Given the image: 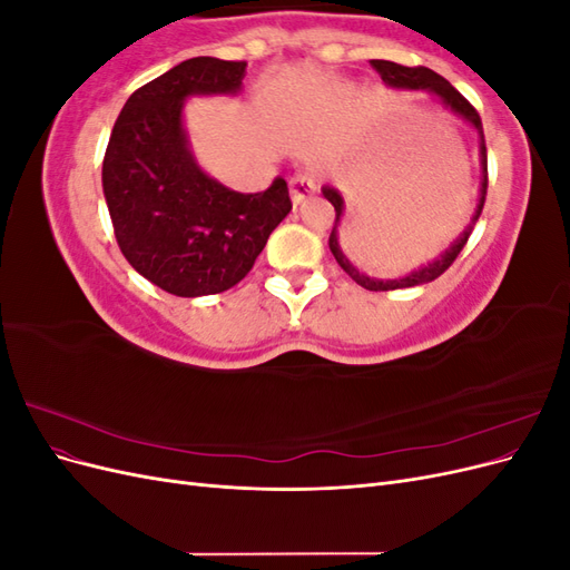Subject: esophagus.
Segmentation results:
<instances>
[{
	"mask_svg": "<svg viewBox=\"0 0 570 570\" xmlns=\"http://www.w3.org/2000/svg\"><path fill=\"white\" fill-rule=\"evenodd\" d=\"M316 193V178L308 170H299L289 178V197L295 204H304L308 197Z\"/></svg>",
	"mask_w": 570,
	"mask_h": 570,
	"instance_id": "obj_1",
	"label": "esophagus"
}]
</instances>
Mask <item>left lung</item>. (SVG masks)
Masks as SVG:
<instances>
[{
    "instance_id": "8db88e82",
    "label": "left lung",
    "mask_w": 570,
    "mask_h": 570,
    "mask_svg": "<svg viewBox=\"0 0 570 570\" xmlns=\"http://www.w3.org/2000/svg\"><path fill=\"white\" fill-rule=\"evenodd\" d=\"M371 66L375 68L377 73H381V78L392 85V88H400V90H428L438 95L446 107H450L454 114H459L461 118L469 120V124L480 132V161H482V187H480V202H478V209H475V216L471 218L469 228L463 230V235L456 239V243L446 249L442 256H438L433 264H428L419 271H413L409 275H404V278L400 281H373L368 278V275L358 273L352 264L350 258L342 254L340 245H337V226H340V216H342V197L337 189L333 187H323V197L331 202L335 206V226H333V233H331V252L333 256L337 258V264L344 268V273L350 275V278L354 283H358L361 287H366L371 292H390V289H404V287H413V285H423V283H430L440 278V275L450 268L456 256L461 254V249L465 247V243H469V237L475 228V223L482 214V206H485V195H488V147H485V132H482V120H480V114L475 111V107L471 105L469 99H465L454 85L450 80H444L442 76H438L435 71H430V68L425 66H402V63H394V61H383V59H373Z\"/></svg>"
}]
</instances>
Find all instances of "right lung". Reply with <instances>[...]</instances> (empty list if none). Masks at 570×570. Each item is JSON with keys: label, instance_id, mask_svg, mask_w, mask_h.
Returning <instances> with one entry per match:
<instances>
[{"label": "right lung", "instance_id": "1", "mask_svg": "<svg viewBox=\"0 0 570 570\" xmlns=\"http://www.w3.org/2000/svg\"><path fill=\"white\" fill-rule=\"evenodd\" d=\"M247 61L195 57L135 90L118 114L101 185L128 264L176 297L218 295L252 271L289 214L287 183L239 195L195 164L183 130L189 95L237 92Z\"/></svg>", "mask_w": 570, "mask_h": 570}]
</instances>
